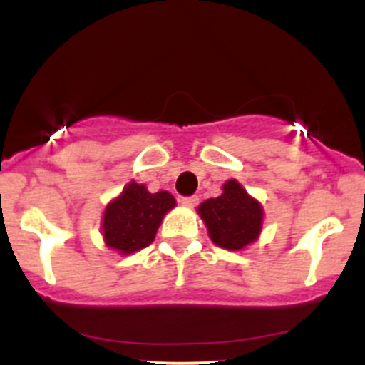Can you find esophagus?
Here are the masks:
<instances>
[{
  "label": "esophagus",
  "instance_id": "obj_1",
  "mask_svg": "<svg viewBox=\"0 0 365 365\" xmlns=\"http://www.w3.org/2000/svg\"><path fill=\"white\" fill-rule=\"evenodd\" d=\"M180 203H182L185 208H194L197 203H200V197L197 196H189V197H182L180 200Z\"/></svg>",
  "mask_w": 365,
  "mask_h": 365
}]
</instances>
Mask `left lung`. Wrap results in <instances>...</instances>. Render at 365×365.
Listing matches in <instances>:
<instances>
[{
    "label": "left lung",
    "instance_id": "1",
    "mask_svg": "<svg viewBox=\"0 0 365 365\" xmlns=\"http://www.w3.org/2000/svg\"><path fill=\"white\" fill-rule=\"evenodd\" d=\"M197 213L205 220L213 244L227 251L247 247L261 233L263 208L237 180H227L222 194L203 201Z\"/></svg>",
    "mask_w": 365,
    "mask_h": 365
}]
</instances>
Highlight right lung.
<instances>
[{
	"label": "right lung",
	"mask_w": 365,
	"mask_h": 365,
	"mask_svg": "<svg viewBox=\"0 0 365 365\" xmlns=\"http://www.w3.org/2000/svg\"><path fill=\"white\" fill-rule=\"evenodd\" d=\"M175 205V197L165 190L152 194L141 183H127L123 192L106 206L102 220L106 245L120 254L148 247L164 215Z\"/></svg>",
	"instance_id": "add662e5"
}]
</instances>
